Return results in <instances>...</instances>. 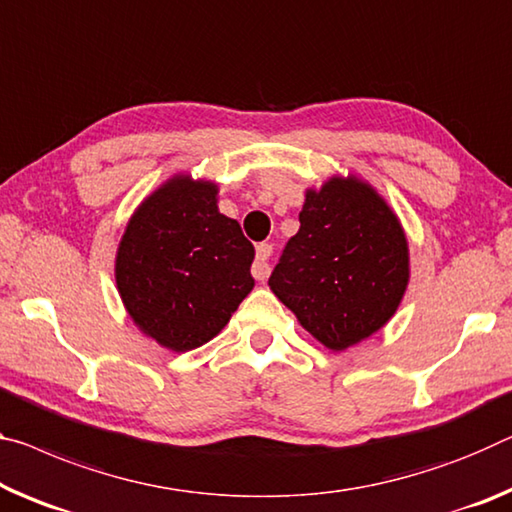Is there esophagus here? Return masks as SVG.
<instances>
[{
  "mask_svg": "<svg viewBox=\"0 0 512 512\" xmlns=\"http://www.w3.org/2000/svg\"><path fill=\"white\" fill-rule=\"evenodd\" d=\"M271 255H273L271 243H259L257 257L253 262V275L257 280H266L271 275Z\"/></svg>",
  "mask_w": 512,
  "mask_h": 512,
  "instance_id": "esophagus-1",
  "label": "esophagus"
}]
</instances>
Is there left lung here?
<instances>
[{
	"mask_svg": "<svg viewBox=\"0 0 512 512\" xmlns=\"http://www.w3.org/2000/svg\"><path fill=\"white\" fill-rule=\"evenodd\" d=\"M298 221L269 287L316 342L346 351L399 310L410 282L403 225L355 175H332L321 189H307Z\"/></svg>",
	"mask_w": 512,
	"mask_h": 512,
	"instance_id": "left-lung-1",
	"label": "left lung"
}]
</instances>
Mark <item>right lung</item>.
Returning a JSON list of instances; mask_svg holds the SVG:
<instances>
[{"label": "right lung", "mask_w": 512, "mask_h": 512, "mask_svg": "<svg viewBox=\"0 0 512 512\" xmlns=\"http://www.w3.org/2000/svg\"><path fill=\"white\" fill-rule=\"evenodd\" d=\"M255 248L218 212V184L177 173L129 218L116 287L143 335L175 353L207 344L255 287Z\"/></svg>", "instance_id": "1"}]
</instances>
